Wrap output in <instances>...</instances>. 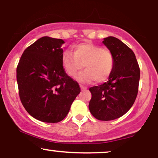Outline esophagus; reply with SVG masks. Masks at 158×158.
Instances as JSON below:
<instances>
[{
  "instance_id": "obj_1",
  "label": "esophagus",
  "mask_w": 158,
  "mask_h": 158,
  "mask_svg": "<svg viewBox=\"0 0 158 158\" xmlns=\"http://www.w3.org/2000/svg\"><path fill=\"white\" fill-rule=\"evenodd\" d=\"M80 88H81V89H86L87 88V87L86 86H84V85H80Z\"/></svg>"
}]
</instances>
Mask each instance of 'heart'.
Wrapping results in <instances>:
<instances>
[{"label":"heart","mask_w":158,"mask_h":158,"mask_svg":"<svg viewBox=\"0 0 158 158\" xmlns=\"http://www.w3.org/2000/svg\"><path fill=\"white\" fill-rule=\"evenodd\" d=\"M73 53L65 51L61 57V62L65 72L71 77H75L84 65L85 70L77 77L79 81L89 82L95 80L100 83L106 81L113 72L114 57L108 49L92 43H83L74 46Z\"/></svg>","instance_id":"1"}]
</instances>
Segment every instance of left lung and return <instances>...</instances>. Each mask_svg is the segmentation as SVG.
<instances>
[{"mask_svg":"<svg viewBox=\"0 0 158 158\" xmlns=\"http://www.w3.org/2000/svg\"><path fill=\"white\" fill-rule=\"evenodd\" d=\"M102 42L113 53L114 68L107 82L89 88L88 107L96 119L108 121L122 117L133 106L140 73L135 53L126 44L112 36Z\"/></svg>","mask_w":158,"mask_h":158,"instance_id":"obj_1","label":"left lung"}]
</instances>
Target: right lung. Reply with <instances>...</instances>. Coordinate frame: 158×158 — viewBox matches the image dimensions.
Listing matches in <instances>:
<instances>
[{
	"instance_id": "1",
	"label": "right lung",
	"mask_w": 158,
	"mask_h": 158,
	"mask_svg": "<svg viewBox=\"0 0 158 158\" xmlns=\"http://www.w3.org/2000/svg\"><path fill=\"white\" fill-rule=\"evenodd\" d=\"M64 43L62 39L41 38L23 51L17 66L21 103L32 117L44 123L64 119L81 91L63 68Z\"/></svg>"
}]
</instances>
